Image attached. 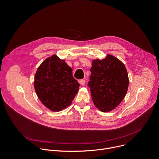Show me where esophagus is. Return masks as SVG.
<instances>
[{
  "mask_svg": "<svg viewBox=\"0 0 159 159\" xmlns=\"http://www.w3.org/2000/svg\"><path fill=\"white\" fill-rule=\"evenodd\" d=\"M85 82V80H84V79H82V80H79V83H80V85H84Z\"/></svg>",
  "mask_w": 159,
  "mask_h": 159,
  "instance_id": "34e87169",
  "label": "esophagus"
}]
</instances>
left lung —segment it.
<instances>
[{
	"label": "left lung",
	"mask_w": 159,
	"mask_h": 159,
	"mask_svg": "<svg viewBox=\"0 0 159 159\" xmlns=\"http://www.w3.org/2000/svg\"><path fill=\"white\" fill-rule=\"evenodd\" d=\"M88 86L94 104L102 112L115 109L125 97L129 85L125 65L118 58L107 55L101 60L93 61Z\"/></svg>",
	"instance_id": "obj_1"
}]
</instances>
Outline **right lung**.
Segmentation results:
<instances>
[{
  "mask_svg": "<svg viewBox=\"0 0 159 159\" xmlns=\"http://www.w3.org/2000/svg\"><path fill=\"white\" fill-rule=\"evenodd\" d=\"M34 86L41 102L53 111L69 106L80 84L72 75V69L55 55L45 60L38 67Z\"/></svg>",
  "mask_w": 159,
  "mask_h": 159,
  "instance_id": "1",
  "label": "right lung"
}]
</instances>
